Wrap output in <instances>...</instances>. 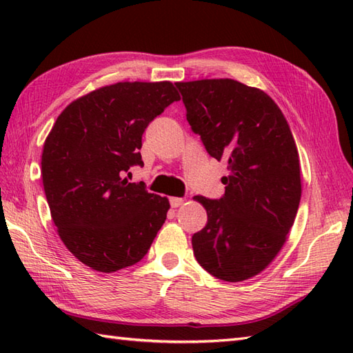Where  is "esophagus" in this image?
<instances>
[{"mask_svg": "<svg viewBox=\"0 0 353 353\" xmlns=\"http://www.w3.org/2000/svg\"><path fill=\"white\" fill-rule=\"evenodd\" d=\"M183 201H185V199H182V197H171L170 199V205L172 208H179V206L183 205Z\"/></svg>", "mask_w": 353, "mask_h": 353, "instance_id": "esophagus-1", "label": "esophagus"}]
</instances>
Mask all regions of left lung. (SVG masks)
I'll return each instance as SVG.
<instances>
[{"instance_id": "left-lung-1", "label": "left lung", "mask_w": 353, "mask_h": 353, "mask_svg": "<svg viewBox=\"0 0 353 353\" xmlns=\"http://www.w3.org/2000/svg\"><path fill=\"white\" fill-rule=\"evenodd\" d=\"M176 86L192 132L229 170L221 199L196 197L208 223L192 235L194 256L221 281H245L276 258L294 223L302 196L294 138L282 110L261 89L232 79Z\"/></svg>"}]
</instances>
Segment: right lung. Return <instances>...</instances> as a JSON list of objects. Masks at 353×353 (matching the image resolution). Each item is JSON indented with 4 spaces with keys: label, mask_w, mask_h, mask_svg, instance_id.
Returning <instances> with one entry per match:
<instances>
[{
    "label": "right lung",
    "mask_w": 353,
    "mask_h": 353,
    "mask_svg": "<svg viewBox=\"0 0 353 353\" xmlns=\"http://www.w3.org/2000/svg\"><path fill=\"white\" fill-rule=\"evenodd\" d=\"M171 81H119L80 97L57 117L42 152V182L59 236L101 273L137 264L167 219V197L130 183L144 165L142 133L171 103Z\"/></svg>",
    "instance_id": "right-lung-1"
}]
</instances>
